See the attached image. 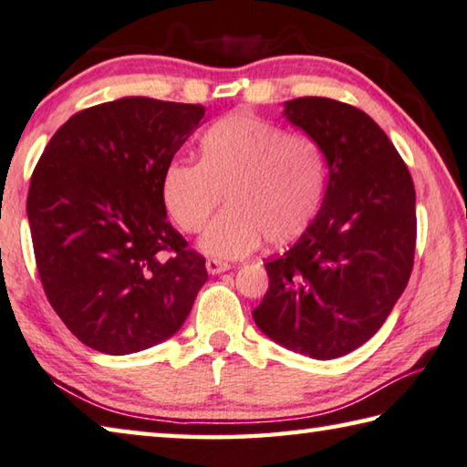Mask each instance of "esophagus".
<instances>
[{
  "instance_id": "34e87169",
  "label": "esophagus",
  "mask_w": 467,
  "mask_h": 467,
  "mask_svg": "<svg viewBox=\"0 0 467 467\" xmlns=\"http://www.w3.org/2000/svg\"><path fill=\"white\" fill-rule=\"evenodd\" d=\"M204 266H207L209 275H219V273H225V271H229V268H232L227 263H223V260H217V258H209L207 265H204Z\"/></svg>"
}]
</instances>
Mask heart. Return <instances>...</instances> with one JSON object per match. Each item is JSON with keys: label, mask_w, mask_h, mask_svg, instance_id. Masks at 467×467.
I'll list each match as a JSON object with an SVG mask.
<instances>
[{"label": "heart", "mask_w": 467, "mask_h": 467, "mask_svg": "<svg viewBox=\"0 0 467 467\" xmlns=\"http://www.w3.org/2000/svg\"><path fill=\"white\" fill-rule=\"evenodd\" d=\"M199 161H171L160 196L171 221L199 234L225 196L201 240V250L219 258H240L268 246L299 240L322 209L328 188V160L307 135H291L273 120L232 112L202 130Z\"/></svg>", "instance_id": "heart-1"}]
</instances>
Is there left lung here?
I'll return each mask as SVG.
<instances>
[{
	"label": "left lung",
	"instance_id": "1",
	"mask_svg": "<svg viewBox=\"0 0 467 467\" xmlns=\"http://www.w3.org/2000/svg\"><path fill=\"white\" fill-rule=\"evenodd\" d=\"M285 117L322 145L328 188L307 232L266 263L252 317L268 338L337 358L378 332L414 265L416 192L394 143L369 114L332 98H296Z\"/></svg>",
	"mask_w": 467,
	"mask_h": 467
}]
</instances>
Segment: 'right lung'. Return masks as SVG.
<instances>
[{"label": "right lung", "instance_id": "1", "mask_svg": "<svg viewBox=\"0 0 467 467\" xmlns=\"http://www.w3.org/2000/svg\"><path fill=\"white\" fill-rule=\"evenodd\" d=\"M204 119L201 104L130 96L86 109L51 137L26 213L40 283L86 347L130 355L168 340L207 281L170 225L161 174Z\"/></svg>", "mask_w": 467, "mask_h": 467}]
</instances>
